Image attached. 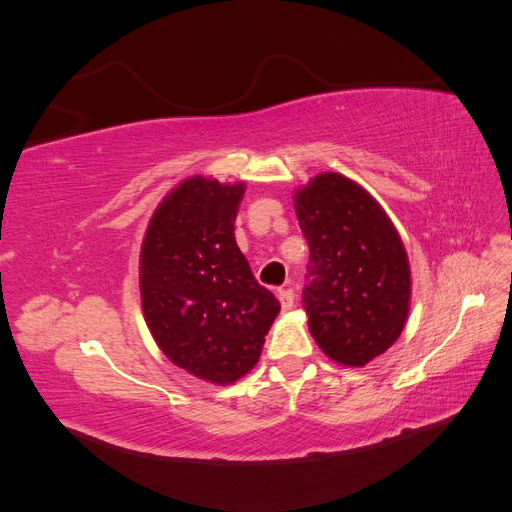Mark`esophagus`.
<instances>
[{
    "label": "esophagus",
    "instance_id": "obj_1",
    "mask_svg": "<svg viewBox=\"0 0 512 512\" xmlns=\"http://www.w3.org/2000/svg\"><path fill=\"white\" fill-rule=\"evenodd\" d=\"M277 299H280V305L284 312H288V309H292V305H294V290H290V288L280 290L277 292Z\"/></svg>",
    "mask_w": 512,
    "mask_h": 512
}]
</instances>
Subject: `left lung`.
Listing matches in <instances>:
<instances>
[{
	"label": "left lung",
	"instance_id": "8db88e82",
	"mask_svg": "<svg viewBox=\"0 0 512 512\" xmlns=\"http://www.w3.org/2000/svg\"><path fill=\"white\" fill-rule=\"evenodd\" d=\"M292 200L309 245V333L331 361L363 367L397 342L408 320L404 241L378 200L339 173L316 175Z\"/></svg>",
	"mask_w": 512,
	"mask_h": 512
}]
</instances>
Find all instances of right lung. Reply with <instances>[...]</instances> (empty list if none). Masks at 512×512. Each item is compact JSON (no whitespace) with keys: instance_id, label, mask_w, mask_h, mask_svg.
I'll return each mask as SVG.
<instances>
[{"instance_id":"obj_1","label":"right lung","mask_w":512,"mask_h":512,"mask_svg":"<svg viewBox=\"0 0 512 512\" xmlns=\"http://www.w3.org/2000/svg\"><path fill=\"white\" fill-rule=\"evenodd\" d=\"M245 183L194 175L153 211L141 247V303L158 348L213 384L254 369L280 301L235 241Z\"/></svg>"}]
</instances>
